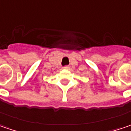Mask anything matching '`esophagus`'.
<instances>
[{"mask_svg":"<svg viewBox=\"0 0 131 131\" xmlns=\"http://www.w3.org/2000/svg\"><path fill=\"white\" fill-rule=\"evenodd\" d=\"M63 68H64V70H70V66H67V65L64 66Z\"/></svg>","mask_w":131,"mask_h":131,"instance_id":"esophagus-1","label":"esophagus"}]
</instances>
